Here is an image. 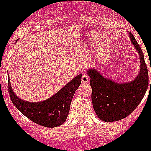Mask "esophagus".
Returning a JSON list of instances; mask_svg holds the SVG:
<instances>
[{
    "instance_id": "1",
    "label": "esophagus",
    "mask_w": 151,
    "mask_h": 151,
    "mask_svg": "<svg viewBox=\"0 0 151 151\" xmlns=\"http://www.w3.org/2000/svg\"><path fill=\"white\" fill-rule=\"evenodd\" d=\"M89 81V77L87 74H83L82 76V82L83 83H87Z\"/></svg>"
}]
</instances>
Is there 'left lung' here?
<instances>
[{"label":"left lung","mask_w":151,"mask_h":151,"mask_svg":"<svg viewBox=\"0 0 151 151\" xmlns=\"http://www.w3.org/2000/svg\"><path fill=\"white\" fill-rule=\"evenodd\" d=\"M128 35L140 60V71L132 81L118 83L104 77L96 69L87 70L92 89L93 107L103 122H116L128 116L140 104L148 87V71L142 50L134 36L129 32Z\"/></svg>","instance_id":"left-lung-1"}]
</instances>
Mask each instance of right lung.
Listing matches in <instances>:
<instances>
[{"label":"right lung","instance_id":"right-lung-1","mask_svg":"<svg viewBox=\"0 0 151 151\" xmlns=\"http://www.w3.org/2000/svg\"><path fill=\"white\" fill-rule=\"evenodd\" d=\"M81 78L82 74H78L45 101L30 102L21 99L15 95L9 82V76H8L9 94L14 106L29 120L41 126L56 127L65 122L71 100L81 83Z\"/></svg>","mask_w":151,"mask_h":151}]
</instances>
